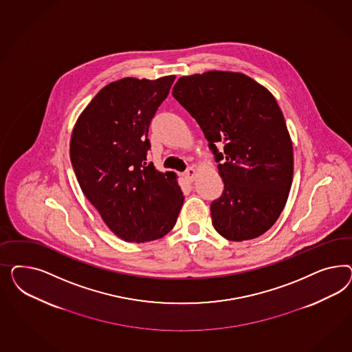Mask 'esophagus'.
I'll return each mask as SVG.
<instances>
[{
  "label": "esophagus",
  "mask_w": 352,
  "mask_h": 352,
  "mask_svg": "<svg viewBox=\"0 0 352 352\" xmlns=\"http://www.w3.org/2000/svg\"><path fill=\"white\" fill-rule=\"evenodd\" d=\"M195 175H196V169H195V168H192V166H190L187 170L184 171V178H186L187 181H193Z\"/></svg>",
  "instance_id": "esophagus-1"
}]
</instances>
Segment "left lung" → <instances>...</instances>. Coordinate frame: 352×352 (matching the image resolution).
Here are the masks:
<instances>
[{"instance_id": "left-lung-1", "label": "left lung", "mask_w": 352, "mask_h": 352, "mask_svg": "<svg viewBox=\"0 0 352 352\" xmlns=\"http://www.w3.org/2000/svg\"><path fill=\"white\" fill-rule=\"evenodd\" d=\"M173 96L197 121L218 162L224 190L210 205L217 232L231 241L265 234L293 179V146L276 99L253 78L222 71L181 77Z\"/></svg>"}]
</instances>
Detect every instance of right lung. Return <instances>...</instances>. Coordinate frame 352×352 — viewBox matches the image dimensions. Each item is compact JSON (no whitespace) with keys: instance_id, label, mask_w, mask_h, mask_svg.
<instances>
[{"instance_id":"1","label":"right lung","mask_w":352,"mask_h":352,"mask_svg":"<svg viewBox=\"0 0 352 352\" xmlns=\"http://www.w3.org/2000/svg\"><path fill=\"white\" fill-rule=\"evenodd\" d=\"M174 80L126 77L111 82L72 131L69 155L78 184L108 228L128 243L164 237L184 200L175 174L147 162L149 124Z\"/></svg>"}]
</instances>
